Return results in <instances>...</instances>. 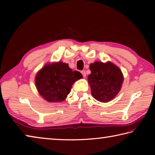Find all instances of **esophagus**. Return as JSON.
<instances>
[{
    "label": "esophagus",
    "mask_w": 155,
    "mask_h": 155,
    "mask_svg": "<svg viewBox=\"0 0 155 155\" xmlns=\"http://www.w3.org/2000/svg\"><path fill=\"white\" fill-rule=\"evenodd\" d=\"M81 74H83V77H86V72H85V70H82V71H81Z\"/></svg>",
    "instance_id": "obj_1"
}]
</instances>
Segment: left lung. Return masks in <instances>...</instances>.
Here are the masks:
<instances>
[{
    "instance_id": "1",
    "label": "left lung",
    "mask_w": 155,
    "mask_h": 155,
    "mask_svg": "<svg viewBox=\"0 0 155 155\" xmlns=\"http://www.w3.org/2000/svg\"><path fill=\"white\" fill-rule=\"evenodd\" d=\"M91 72L88 82L91 94L101 102H108L116 96L121 88L123 76L121 70L111 62L95 61L90 65Z\"/></svg>"
}]
</instances>
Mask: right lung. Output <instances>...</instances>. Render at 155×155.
Returning <instances> with one entry per match:
<instances>
[{
    "instance_id": "obj_1",
    "label": "right lung",
    "mask_w": 155,
    "mask_h": 155,
    "mask_svg": "<svg viewBox=\"0 0 155 155\" xmlns=\"http://www.w3.org/2000/svg\"><path fill=\"white\" fill-rule=\"evenodd\" d=\"M81 78V73L73 71L68 64L59 61L45 66L36 74L35 83L39 94L45 100L58 102L66 99L72 84Z\"/></svg>"
}]
</instances>
